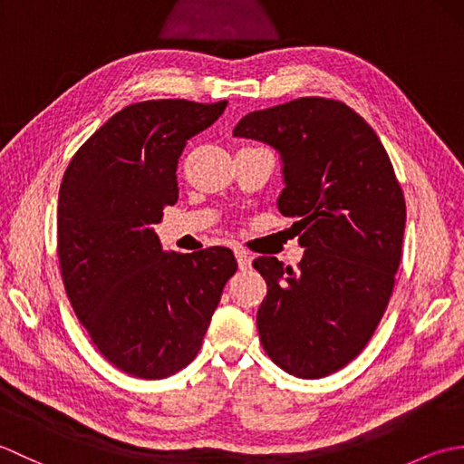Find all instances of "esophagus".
Wrapping results in <instances>:
<instances>
[{
  "label": "esophagus",
  "instance_id": "esophagus-1",
  "mask_svg": "<svg viewBox=\"0 0 464 464\" xmlns=\"http://www.w3.org/2000/svg\"><path fill=\"white\" fill-rule=\"evenodd\" d=\"M235 257H237V263H239V269L241 271H249L251 269V257L247 255V251L237 249V251H235Z\"/></svg>",
  "mask_w": 464,
  "mask_h": 464
}]
</instances>
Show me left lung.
Returning <instances> with one entry per match:
<instances>
[{"instance_id": "obj_1", "label": "left lung", "mask_w": 464, "mask_h": 464, "mask_svg": "<svg viewBox=\"0 0 464 464\" xmlns=\"http://www.w3.org/2000/svg\"><path fill=\"white\" fill-rule=\"evenodd\" d=\"M233 135L281 153L279 211L297 217V271L275 257L253 267L267 283L257 329L269 359L301 379L343 369L367 347L395 287L407 207L389 153L349 105L299 97L245 115Z\"/></svg>"}]
</instances>
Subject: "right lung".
Here are the masks:
<instances>
[{"instance_id": "1", "label": "right lung", "mask_w": 464, "mask_h": 464, "mask_svg": "<svg viewBox=\"0 0 464 464\" xmlns=\"http://www.w3.org/2000/svg\"><path fill=\"white\" fill-rule=\"evenodd\" d=\"M227 102L150 100L117 111L69 161L59 187L57 257L67 299L113 367L165 379L201 349L231 249L163 253L153 231L179 197L177 163Z\"/></svg>"}]
</instances>
